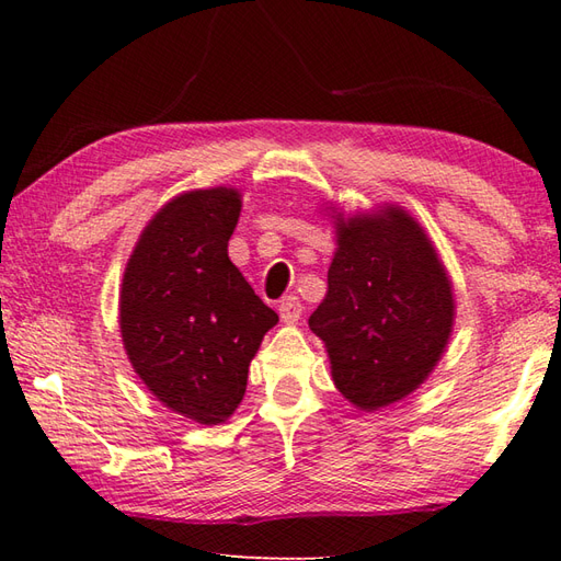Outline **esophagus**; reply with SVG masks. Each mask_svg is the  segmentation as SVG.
I'll return each mask as SVG.
<instances>
[{
    "label": "esophagus",
    "mask_w": 561,
    "mask_h": 561,
    "mask_svg": "<svg viewBox=\"0 0 561 561\" xmlns=\"http://www.w3.org/2000/svg\"><path fill=\"white\" fill-rule=\"evenodd\" d=\"M304 313V306L299 301V296H287V299L279 301V318L284 323H299V318Z\"/></svg>",
    "instance_id": "esophagus-1"
}]
</instances>
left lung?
<instances>
[{"label": "left lung", "mask_w": 561, "mask_h": 561, "mask_svg": "<svg viewBox=\"0 0 561 561\" xmlns=\"http://www.w3.org/2000/svg\"><path fill=\"white\" fill-rule=\"evenodd\" d=\"M335 233L328 294L308 325L325 342L337 390L374 412L408 398L434 371L456 301L444 262L402 207L337 214Z\"/></svg>", "instance_id": "8db88e82"}]
</instances>
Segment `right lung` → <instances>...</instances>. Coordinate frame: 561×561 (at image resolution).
I'll use <instances>...</instances> for the list:
<instances>
[{
  "instance_id": "right-lung-1",
  "label": "right lung",
  "mask_w": 561,
  "mask_h": 561,
  "mask_svg": "<svg viewBox=\"0 0 561 561\" xmlns=\"http://www.w3.org/2000/svg\"><path fill=\"white\" fill-rule=\"evenodd\" d=\"M238 217L236 187L178 195L145 226L123 274L129 364L165 408L207 426L241 404L248 366L279 320L229 260Z\"/></svg>"
}]
</instances>
